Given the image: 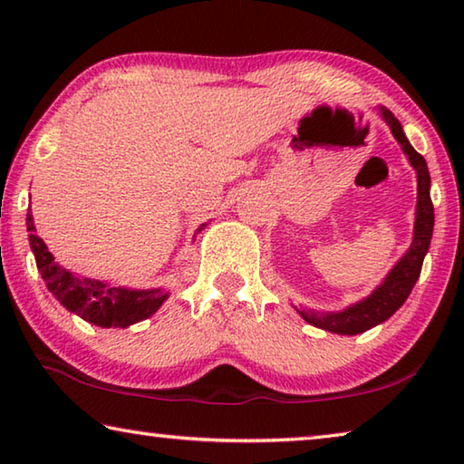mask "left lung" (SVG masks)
<instances>
[{"instance_id":"obj_1","label":"left lung","mask_w":464,"mask_h":464,"mask_svg":"<svg viewBox=\"0 0 464 464\" xmlns=\"http://www.w3.org/2000/svg\"><path fill=\"white\" fill-rule=\"evenodd\" d=\"M381 119L389 124L392 137L401 145L403 153L410 160L411 168L415 169V178H418V204H415V223H413V239L410 249L405 251L391 272L382 278V282L376 286L371 295L364 296L350 307L342 311H313V309H296L307 324L315 325L325 332H332L337 335H358L364 334L368 329L376 327L382 321H387L392 313H395L401 304L407 301L411 288L420 278L423 257H426L431 241V231H434V204L430 198V171L428 163L423 157L415 151L410 140H407L401 122L395 119V114L384 106L379 108Z\"/></svg>"}]
</instances>
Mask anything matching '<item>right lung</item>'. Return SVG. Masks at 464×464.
<instances>
[{"mask_svg":"<svg viewBox=\"0 0 464 464\" xmlns=\"http://www.w3.org/2000/svg\"><path fill=\"white\" fill-rule=\"evenodd\" d=\"M28 241L33 247L36 268L41 272L46 288L67 311L80 315L88 324L98 327H129L139 324L161 307L168 301L169 293L163 288H127L114 286L110 282L85 278L73 274L54 262L46 243L34 233L36 227L33 215H26ZM207 223H202L196 233H200Z\"/></svg>","mask_w":464,"mask_h":464,"instance_id":"obj_1","label":"right lung"}]
</instances>
